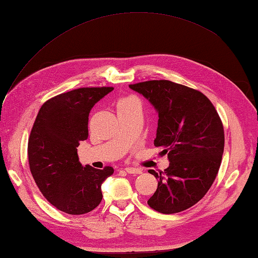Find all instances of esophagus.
I'll return each mask as SVG.
<instances>
[{
	"label": "esophagus",
	"mask_w": 258,
	"mask_h": 258,
	"mask_svg": "<svg viewBox=\"0 0 258 258\" xmlns=\"http://www.w3.org/2000/svg\"><path fill=\"white\" fill-rule=\"evenodd\" d=\"M124 171L127 174H140V173H142L140 168H135V167H125Z\"/></svg>",
	"instance_id": "esophagus-1"
}]
</instances>
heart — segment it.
I'll use <instances>...</instances> for the list:
<instances>
[{
  "instance_id": "obj_1",
  "label": "heart",
  "mask_w": 258,
  "mask_h": 258,
  "mask_svg": "<svg viewBox=\"0 0 258 258\" xmlns=\"http://www.w3.org/2000/svg\"><path fill=\"white\" fill-rule=\"evenodd\" d=\"M131 100H133L132 97H124V98H119V100L117 101V104H116V107L123 105V104H125L126 102H128Z\"/></svg>"
}]
</instances>
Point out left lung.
Instances as JSON below:
<instances>
[{
    "label": "left lung",
    "instance_id": "1",
    "mask_svg": "<svg viewBox=\"0 0 258 258\" xmlns=\"http://www.w3.org/2000/svg\"><path fill=\"white\" fill-rule=\"evenodd\" d=\"M158 113L154 145L167 154L169 166L150 173L158 179L147 204L163 214L183 212L211 188L221 166L224 127L212 102L202 92L167 80L131 84Z\"/></svg>",
    "mask_w": 258,
    "mask_h": 258
}]
</instances>
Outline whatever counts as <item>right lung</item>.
Masks as SVG:
<instances>
[{
    "label": "right lung",
    "mask_w": 258,
    "mask_h": 258,
    "mask_svg": "<svg viewBox=\"0 0 258 258\" xmlns=\"http://www.w3.org/2000/svg\"><path fill=\"white\" fill-rule=\"evenodd\" d=\"M113 87H81L47 100L31 131L27 156L30 171L43 196L57 210L82 215L102 201V183L114 173L79 162L80 142L89 136L92 107Z\"/></svg>",
    "instance_id": "1"
}]
</instances>
